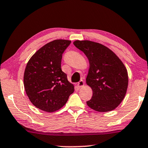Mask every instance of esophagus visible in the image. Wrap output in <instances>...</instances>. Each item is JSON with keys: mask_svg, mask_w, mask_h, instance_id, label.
<instances>
[{"mask_svg": "<svg viewBox=\"0 0 148 148\" xmlns=\"http://www.w3.org/2000/svg\"><path fill=\"white\" fill-rule=\"evenodd\" d=\"M84 85V82L82 80V79H81V80L78 83V87H79V88L82 87Z\"/></svg>", "mask_w": 148, "mask_h": 148, "instance_id": "obj_1", "label": "esophagus"}]
</instances>
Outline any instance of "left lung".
Returning a JSON list of instances; mask_svg holds the SVG:
<instances>
[{
  "label": "left lung",
  "mask_w": 148,
  "mask_h": 148,
  "mask_svg": "<svg viewBox=\"0 0 148 148\" xmlns=\"http://www.w3.org/2000/svg\"><path fill=\"white\" fill-rule=\"evenodd\" d=\"M74 45L90 62L86 83L92 89L93 96L87 105L99 112L114 109L127 90L128 78L125 65L111 50L101 44L77 40Z\"/></svg>",
  "instance_id": "obj_1"
}]
</instances>
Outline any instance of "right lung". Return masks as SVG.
<instances>
[{
  "label": "right lung",
  "instance_id": "right-lung-1",
  "mask_svg": "<svg viewBox=\"0 0 148 148\" xmlns=\"http://www.w3.org/2000/svg\"><path fill=\"white\" fill-rule=\"evenodd\" d=\"M71 43L57 39L42 47L25 67L23 84L32 104L46 112L60 109L74 92L73 84L61 69L62 54Z\"/></svg>",
  "mask_w": 148,
  "mask_h": 148
}]
</instances>
